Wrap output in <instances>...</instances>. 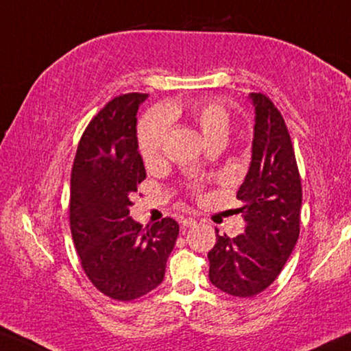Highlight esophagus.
I'll return each instance as SVG.
<instances>
[{
	"mask_svg": "<svg viewBox=\"0 0 351 351\" xmlns=\"http://www.w3.org/2000/svg\"><path fill=\"white\" fill-rule=\"evenodd\" d=\"M181 223H182V227H193L197 223V221L193 217H186V219H182Z\"/></svg>",
	"mask_w": 351,
	"mask_h": 351,
	"instance_id": "esophagus-1",
	"label": "esophagus"
}]
</instances>
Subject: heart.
<instances>
[{
	"label": "heart",
	"mask_w": 351,
	"mask_h": 351,
	"mask_svg": "<svg viewBox=\"0 0 351 351\" xmlns=\"http://www.w3.org/2000/svg\"><path fill=\"white\" fill-rule=\"evenodd\" d=\"M170 114L187 113L200 129L208 143L223 142L230 128L227 107L216 99H195L186 106L173 104L167 108ZM169 135V117L164 110H154L146 114L138 125V149L146 164L158 160Z\"/></svg>",
	"instance_id": "1"
}]
</instances>
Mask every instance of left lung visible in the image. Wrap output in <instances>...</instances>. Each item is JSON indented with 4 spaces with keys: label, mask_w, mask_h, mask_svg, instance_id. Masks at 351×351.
<instances>
[{
    "label": "left lung",
    "mask_w": 351,
    "mask_h": 351,
    "mask_svg": "<svg viewBox=\"0 0 351 351\" xmlns=\"http://www.w3.org/2000/svg\"><path fill=\"white\" fill-rule=\"evenodd\" d=\"M250 99L255 107L252 160L237 193L245 228L237 238L216 234L208 252L211 284L239 298L258 295L280 274L300 237L302 202L284 118L265 94L252 93Z\"/></svg>",
    "instance_id": "8db88e82"
}]
</instances>
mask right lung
<instances>
[{"label": "right lung", "instance_id": "1", "mask_svg": "<svg viewBox=\"0 0 351 351\" xmlns=\"http://www.w3.org/2000/svg\"><path fill=\"white\" fill-rule=\"evenodd\" d=\"M148 94L110 101L78 143L71 175V232L82 268L99 291L132 301L154 290L165 274L180 226L171 217L143 228L129 217L146 178L138 153L137 112Z\"/></svg>", "mask_w": 351, "mask_h": 351}]
</instances>
